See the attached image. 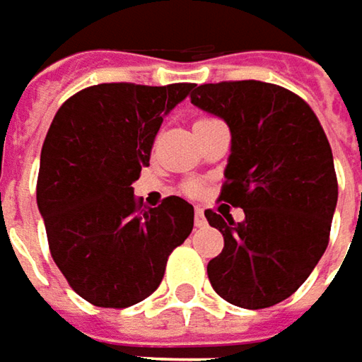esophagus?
I'll list each match as a JSON object with an SVG mask.
<instances>
[{
  "mask_svg": "<svg viewBox=\"0 0 362 362\" xmlns=\"http://www.w3.org/2000/svg\"><path fill=\"white\" fill-rule=\"evenodd\" d=\"M207 226V219H205V214H203L202 207L195 209V228H205Z\"/></svg>",
  "mask_w": 362,
  "mask_h": 362,
  "instance_id": "esophagus-1",
  "label": "esophagus"
}]
</instances>
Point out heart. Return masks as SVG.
<instances>
[{
  "label": "heart",
  "mask_w": 362,
  "mask_h": 362,
  "mask_svg": "<svg viewBox=\"0 0 362 362\" xmlns=\"http://www.w3.org/2000/svg\"><path fill=\"white\" fill-rule=\"evenodd\" d=\"M197 189L199 187H197V185H193V183H191V185H187L189 193H197Z\"/></svg>",
  "instance_id": "1"
}]
</instances>
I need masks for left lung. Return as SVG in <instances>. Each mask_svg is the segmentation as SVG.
<instances>
[{
	"label": "left lung",
	"mask_w": 362,
	"mask_h": 362,
	"mask_svg": "<svg viewBox=\"0 0 362 362\" xmlns=\"http://www.w3.org/2000/svg\"><path fill=\"white\" fill-rule=\"evenodd\" d=\"M191 103L230 127L221 199L245 216L205 211L223 235L209 282L233 306H274L306 282L328 245L339 185L327 134L300 96L259 80L193 86Z\"/></svg>",
	"instance_id": "8db88e82"
}]
</instances>
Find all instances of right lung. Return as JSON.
I'll use <instances>...</instances> for the list:
<instances>
[{
	"mask_svg": "<svg viewBox=\"0 0 362 362\" xmlns=\"http://www.w3.org/2000/svg\"><path fill=\"white\" fill-rule=\"evenodd\" d=\"M193 84H98L68 98L40 155L37 209L52 257L78 296L127 308L159 288L167 257L193 230V205L145 207L132 183L163 119Z\"/></svg>",
	"mask_w": 362,
	"mask_h": 362,
	"instance_id": "right-lung-1",
	"label": "right lung"
}]
</instances>
